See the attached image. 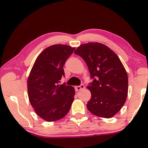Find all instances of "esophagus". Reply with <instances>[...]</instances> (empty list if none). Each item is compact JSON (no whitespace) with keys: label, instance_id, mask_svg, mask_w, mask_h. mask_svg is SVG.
I'll list each match as a JSON object with an SVG mask.
<instances>
[{"label":"esophagus","instance_id":"obj_1","mask_svg":"<svg viewBox=\"0 0 148 148\" xmlns=\"http://www.w3.org/2000/svg\"><path fill=\"white\" fill-rule=\"evenodd\" d=\"M84 88H85V86H84V84H81V85H80V86H77L76 87V92H78V91L83 90Z\"/></svg>","mask_w":148,"mask_h":148}]
</instances>
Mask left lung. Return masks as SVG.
<instances>
[{
  "mask_svg": "<svg viewBox=\"0 0 148 148\" xmlns=\"http://www.w3.org/2000/svg\"><path fill=\"white\" fill-rule=\"evenodd\" d=\"M74 53L86 62L91 77H97L87 86L92 94L88 109L100 118L113 117L128 95V75L121 60L109 47L99 42L81 45Z\"/></svg>",
  "mask_w": 148,
  "mask_h": 148,
  "instance_id": "left-lung-1",
  "label": "left lung"
}]
</instances>
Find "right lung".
Returning a JSON list of instances; mask_svg holds the SVG:
<instances>
[{"instance_id": "right-lung-1", "label": "right lung", "mask_w": 148, "mask_h": 148, "mask_svg": "<svg viewBox=\"0 0 148 148\" xmlns=\"http://www.w3.org/2000/svg\"><path fill=\"white\" fill-rule=\"evenodd\" d=\"M75 50L65 45H55L45 49L37 56L27 79L28 96L34 111L48 122L67 115L75 95L71 86L59 84L63 66Z\"/></svg>"}]
</instances>
